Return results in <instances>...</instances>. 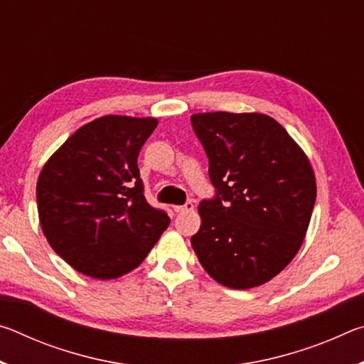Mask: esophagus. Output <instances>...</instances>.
I'll use <instances>...</instances> for the list:
<instances>
[{"mask_svg": "<svg viewBox=\"0 0 364 364\" xmlns=\"http://www.w3.org/2000/svg\"><path fill=\"white\" fill-rule=\"evenodd\" d=\"M173 210L176 213L178 212H191V210H194V204H193V202H186V204H184V205H175Z\"/></svg>", "mask_w": 364, "mask_h": 364, "instance_id": "1", "label": "esophagus"}]
</instances>
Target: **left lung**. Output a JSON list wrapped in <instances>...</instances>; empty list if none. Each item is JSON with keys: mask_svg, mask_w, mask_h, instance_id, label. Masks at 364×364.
I'll list each match as a JSON object with an SVG mask.
<instances>
[{"mask_svg": "<svg viewBox=\"0 0 364 364\" xmlns=\"http://www.w3.org/2000/svg\"><path fill=\"white\" fill-rule=\"evenodd\" d=\"M217 196L197 210L191 244L204 269L230 289L262 286L297 255L316 200L304 149L260 112L191 115Z\"/></svg>", "mask_w": 364, "mask_h": 364, "instance_id": "obj_1", "label": "left lung"}]
</instances>
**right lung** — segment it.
Instances as JSON below:
<instances>
[{"mask_svg":"<svg viewBox=\"0 0 364 364\" xmlns=\"http://www.w3.org/2000/svg\"><path fill=\"white\" fill-rule=\"evenodd\" d=\"M154 117L104 115L80 127L46 160L36 181L43 234L78 273L115 279L143 263L170 225L147 204L138 154Z\"/></svg>","mask_w":364,"mask_h":364,"instance_id":"add662e5","label":"right lung"}]
</instances>
